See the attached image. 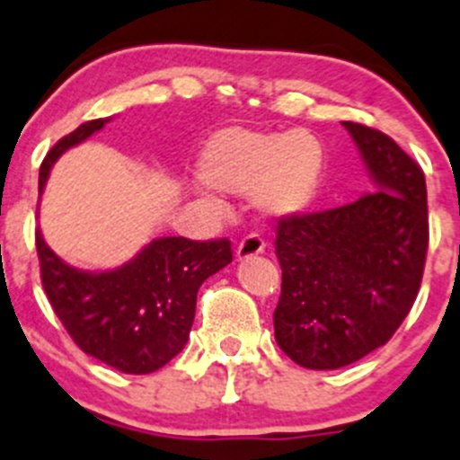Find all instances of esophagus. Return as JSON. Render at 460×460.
Listing matches in <instances>:
<instances>
[{"instance_id":"1","label":"esophagus","mask_w":460,"mask_h":460,"mask_svg":"<svg viewBox=\"0 0 460 460\" xmlns=\"http://www.w3.org/2000/svg\"><path fill=\"white\" fill-rule=\"evenodd\" d=\"M267 249V243L262 240V235L258 234H249L240 240L238 249H235V258L238 260H246V258H253V255L264 253Z\"/></svg>"}]
</instances>
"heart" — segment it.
Masks as SVG:
<instances>
[{"instance_id":"obj_1","label":"heart","mask_w":460,"mask_h":460,"mask_svg":"<svg viewBox=\"0 0 460 460\" xmlns=\"http://www.w3.org/2000/svg\"><path fill=\"white\" fill-rule=\"evenodd\" d=\"M198 173L216 190L255 193L273 214H299L322 185L323 152L304 129L273 134L226 128L207 141Z\"/></svg>"}]
</instances>
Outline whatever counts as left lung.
Here are the masks:
<instances>
[{
  "mask_svg": "<svg viewBox=\"0 0 460 460\" xmlns=\"http://www.w3.org/2000/svg\"><path fill=\"white\" fill-rule=\"evenodd\" d=\"M375 191L350 205L282 216L275 341L297 366L337 370L388 344L417 299L428 255V190L388 134L344 120Z\"/></svg>",
  "mask_w": 460,
  "mask_h": 460,
  "instance_id": "1",
  "label": "left lung"
}]
</instances>
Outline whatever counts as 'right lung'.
<instances>
[{
    "label": "right lung",
    "mask_w": 460,
    "mask_h": 460,
    "mask_svg": "<svg viewBox=\"0 0 460 460\" xmlns=\"http://www.w3.org/2000/svg\"><path fill=\"white\" fill-rule=\"evenodd\" d=\"M108 120H88L55 143L39 169V193L57 158ZM35 244L43 291L67 335L85 355L125 375H149L185 348L198 288L234 260L226 238H158L123 267L88 273L66 264L39 229Z\"/></svg>",
    "instance_id": "obj_1"
}]
</instances>
